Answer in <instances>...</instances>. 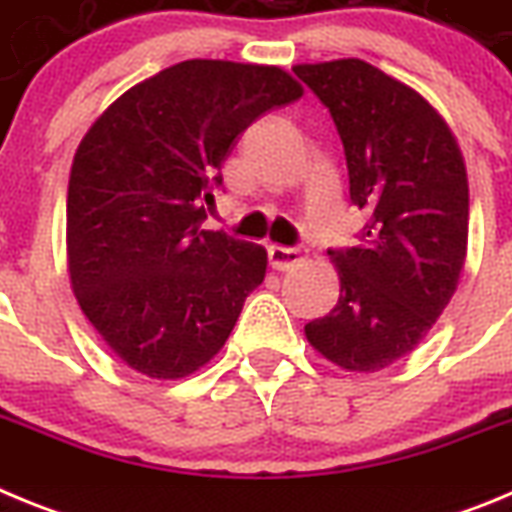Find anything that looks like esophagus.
Returning a JSON list of instances; mask_svg holds the SVG:
<instances>
[{
  "mask_svg": "<svg viewBox=\"0 0 512 512\" xmlns=\"http://www.w3.org/2000/svg\"><path fill=\"white\" fill-rule=\"evenodd\" d=\"M307 251L302 246H269V264L277 271H287L305 261Z\"/></svg>",
  "mask_w": 512,
  "mask_h": 512,
  "instance_id": "esophagus-1",
  "label": "esophagus"
}]
</instances>
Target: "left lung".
I'll return each mask as SVG.
<instances>
[{
    "instance_id": "8db88e82",
    "label": "left lung",
    "mask_w": 512,
    "mask_h": 512,
    "mask_svg": "<svg viewBox=\"0 0 512 512\" xmlns=\"http://www.w3.org/2000/svg\"><path fill=\"white\" fill-rule=\"evenodd\" d=\"M343 143L348 194L372 220L351 248H328L341 297L305 325L348 372L410 354L449 305L464 269L469 184L454 135L418 92L359 58L295 66Z\"/></svg>"
}]
</instances>
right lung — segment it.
<instances>
[{
    "label": "right lung",
    "instance_id": "1",
    "mask_svg": "<svg viewBox=\"0 0 512 512\" xmlns=\"http://www.w3.org/2000/svg\"><path fill=\"white\" fill-rule=\"evenodd\" d=\"M300 97L277 66L194 58L135 84L84 135L66 202L71 284L135 372H197L264 282V248L202 223L235 138Z\"/></svg>",
    "mask_w": 512,
    "mask_h": 512
}]
</instances>
